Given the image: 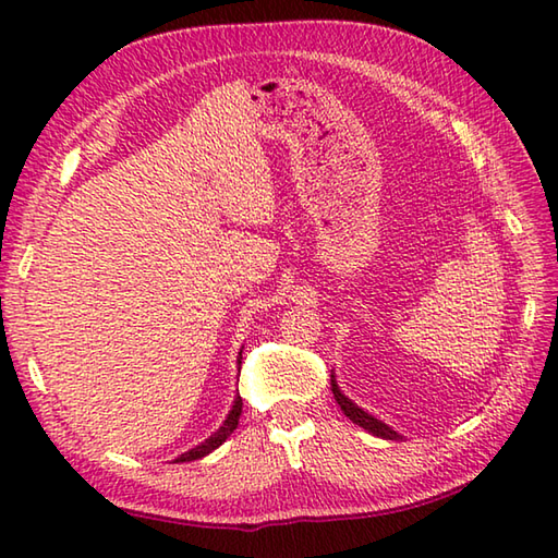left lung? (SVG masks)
<instances>
[{
  "mask_svg": "<svg viewBox=\"0 0 558 558\" xmlns=\"http://www.w3.org/2000/svg\"><path fill=\"white\" fill-rule=\"evenodd\" d=\"M330 390H333V398L338 400V405H340V410L348 414V417L354 422V424H360L362 429H366L369 434H374V436H378V438H386V441H398V438H402L393 426H388L386 422H381V420H376L374 414H369L366 410H362L357 402H352L345 393H342L340 390V386H338V381H336V372H330Z\"/></svg>",
  "mask_w": 558,
  "mask_h": 558,
  "instance_id": "8db88e82",
  "label": "left lung"
}]
</instances>
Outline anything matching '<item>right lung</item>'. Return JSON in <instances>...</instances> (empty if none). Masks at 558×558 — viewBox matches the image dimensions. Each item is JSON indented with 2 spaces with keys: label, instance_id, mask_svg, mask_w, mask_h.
<instances>
[{
  "label": "right lung",
  "instance_id": "right-lung-1",
  "mask_svg": "<svg viewBox=\"0 0 558 558\" xmlns=\"http://www.w3.org/2000/svg\"><path fill=\"white\" fill-rule=\"evenodd\" d=\"M240 364H242V350H240V357H236V369H240ZM240 414H242V398H240V393H236V396H234V402H232V408H230V412H228V417H225V422L220 424V429L213 432V434L206 438V441H201L198 446L189 448L186 453H182L180 458H174V462H192V460L206 458L208 453H213V450H216L218 446H222L225 441H228L230 434L236 429V424H240Z\"/></svg>",
  "mask_w": 558,
  "mask_h": 558
}]
</instances>
